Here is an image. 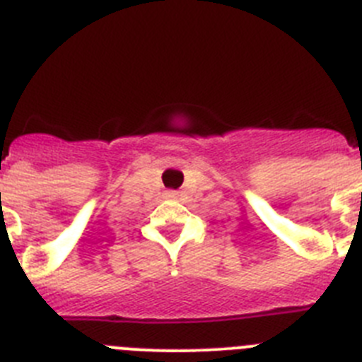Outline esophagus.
Segmentation results:
<instances>
[{"instance_id":"34e87169","label":"esophagus","mask_w":362,"mask_h":362,"mask_svg":"<svg viewBox=\"0 0 362 362\" xmlns=\"http://www.w3.org/2000/svg\"><path fill=\"white\" fill-rule=\"evenodd\" d=\"M177 192L175 190H166V197H168V199H177Z\"/></svg>"}]
</instances>
